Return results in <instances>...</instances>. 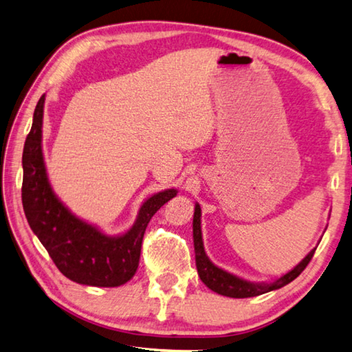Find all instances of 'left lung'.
I'll use <instances>...</instances> for the list:
<instances>
[{"label":"left lung","instance_id":"1","mask_svg":"<svg viewBox=\"0 0 352 352\" xmlns=\"http://www.w3.org/2000/svg\"><path fill=\"white\" fill-rule=\"evenodd\" d=\"M200 217H201V209H200V204L197 203L195 212H194V223H192L197 271H198V276H200V278H201V282L206 285L209 289H212L214 292L220 294V296H226V297H232V298H248V297L261 296V294L270 292L274 289H280V287H283L287 283H291L294 278H297L300 274L303 272L305 267L308 266V263L311 261L312 255H314V252H316V248H314L296 267H294V270L286 272L285 276L277 278L276 282H272V283L248 282V280H243L237 276H234V274L223 271L221 267L215 266L212 261L208 258L206 252H204V246H203Z\"/></svg>","mask_w":352,"mask_h":352}]
</instances>
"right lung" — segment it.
Returning <instances> with one entry per match:
<instances>
[{
    "label": "right lung",
    "instance_id": "right-lung-1",
    "mask_svg": "<svg viewBox=\"0 0 352 352\" xmlns=\"http://www.w3.org/2000/svg\"><path fill=\"white\" fill-rule=\"evenodd\" d=\"M44 98L46 95L35 107L23 151L21 198L25 219L63 276L87 286L124 285L137 272L142 241L152 215L177 195V189H166L148 198L133 226L117 237L78 219L54 194L47 178L41 148Z\"/></svg>",
    "mask_w": 352,
    "mask_h": 352
}]
</instances>
